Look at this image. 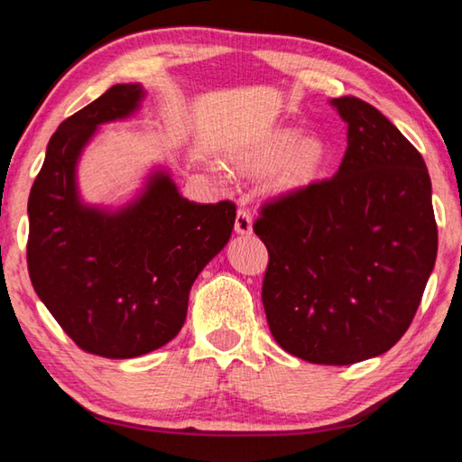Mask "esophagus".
Wrapping results in <instances>:
<instances>
[{
  "label": "esophagus",
  "instance_id": "obj_1",
  "mask_svg": "<svg viewBox=\"0 0 462 462\" xmlns=\"http://www.w3.org/2000/svg\"><path fill=\"white\" fill-rule=\"evenodd\" d=\"M236 233L237 236H252L254 233V221L247 208H239L236 217Z\"/></svg>",
  "mask_w": 462,
  "mask_h": 462
}]
</instances>
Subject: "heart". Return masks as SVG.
<instances>
[{
    "instance_id": "1",
    "label": "heart",
    "mask_w": 462,
    "mask_h": 462,
    "mask_svg": "<svg viewBox=\"0 0 462 462\" xmlns=\"http://www.w3.org/2000/svg\"><path fill=\"white\" fill-rule=\"evenodd\" d=\"M328 162V145L319 135H302L298 129H273L239 156L247 172L272 170V186L280 192L302 190L317 182Z\"/></svg>"
}]
</instances>
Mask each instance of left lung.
Here are the masks:
<instances>
[{
	"instance_id": "obj_1",
	"label": "left lung",
	"mask_w": 462,
	"mask_h": 462,
	"mask_svg": "<svg viewBox=\"0 0 462 462\" xmlns=\"http://www.w3.org/2000/svg\"><path fill=\"white\" fill-rule=\"evenodd\" d=\"M346 124L338 172L265 202L262 300L294 357L351 365L400 341L430 278L439 229L424 158L357 97L330 101Z\"/></svg>"
}]
</instances>
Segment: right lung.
Here are the masks:
<instances>
[{
  "label": "right lung",
  "mask_w": 462,
  "mask_h": 462,
  "mask_svg": "<svg viewBox=\"0 0 462 462\" xmlns=\"http://www.w3.org/2000/svg\"><path fill=\"white\" fill-rule=\"evenodd\" d=\"M142 85H113L64 119L51 137L28 199L32 286L80 349L132 359L172 341L202 268L236 225V205H199L153 170L134 200L116 210L87 205L77 166L103 124L140 109Z\"/></svg>",
  "instance_id": "obj_1"
}]
</instances>
